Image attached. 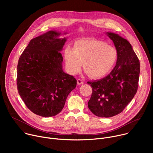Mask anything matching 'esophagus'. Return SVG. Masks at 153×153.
I'll return each instance as SVG.
<instances>
[{"label": "esophagus", "mask_w": 153, "mask_h": 153, "mask_svg": "<svg viewBox=\"0 0 153 153\" xmlns=\"http://www.w3.org/2000/svg\"><path fill=\"white\" fill-rule=\"evenodd\" d=\"M77 85H82V84H83V80H81V79H78L77 80Z\"/></svg>", "instance_id": "1"}]
</instances>
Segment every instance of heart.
Here are the masks:
<instances>
[{
  "mask_svg": "<svg viewBox=\"0 0 153 153\" xmlns=\"http://www.w3.org/2000/svg\"><path fill=\"white\" fill-rule=\"evenodd\" d=\"M66 67L71 74H76L81 69L90 77L97 79L105 76L111 71L117 61V52L115 48L105 42L94 39H80L64 50Z\"/></svg>",
  "mask_w": 153,
  "mask_h": 153,
  "instance_id": "b5f03b06",
  "label": "heart"
}]
</instances>
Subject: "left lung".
<instances>
[{"label": "left lung", "mask_w": 153, "mask_h": 153, "mask_svg": "<svg viewBox=\"0 0 153 153\" xmlns=\"http://www.w3.org/2000/svg\"><path fill=\"white\" fill-rule=\"evenodd\" d=\"M117 52L115 67L105 77L88 82L93 93L88 106L96 116L111 117L124 110L137 93L140 62L131 45L114 33H106Z\"/></svg>", "instance_id": "left-lung-1"}]
</instances>
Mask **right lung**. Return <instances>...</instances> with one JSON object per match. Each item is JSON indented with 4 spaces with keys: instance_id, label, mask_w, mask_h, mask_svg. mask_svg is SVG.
<instances>
[{
    "instance_id": "obj_1",
    "label": "right lung",
    "mask_w": 153,
    "mask_h": 153,
    "mask_svg": "<svg viewBox=\"0 0 153 153\" xmlns=\"http://www.w3.org/2000/svg\"><path fill=\"white\" fill-rule=\"evenodd\" d=\"M60 35L51 30L31 39L17 64L19 94L29 110L42 117L59 114L77 85L62 69L60 52L67 38Z\"/></svg>"
}]
</instances>
